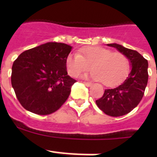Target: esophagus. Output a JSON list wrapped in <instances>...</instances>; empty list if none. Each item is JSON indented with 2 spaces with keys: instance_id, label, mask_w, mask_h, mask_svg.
I'll return each mask as SVG.
<instances>
[{
  "instance_id": "esophagus-1",
  "label": "esophagus",
  "mask_w": 157,
  "mask_h": 157,
  "mask_svg": "<svg viewBox=\"0 0 157 157\" xmlns=\"http://www.w3.org/2000/svg\"><path fill=\"white\" fill-rule=\"evenodd\" d=\"M82 83L84 84V85L86 86H92V83L87 82H82Z\"/></svg>"
}]
</instances>
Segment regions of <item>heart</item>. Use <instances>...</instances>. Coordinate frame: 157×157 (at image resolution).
<instances>
[{"label":"heart","instance_id":"heart-1","mask_svg":"<svg viewBox=\"0 0 157 157\" xmlns=\"http://www.w3.org/2000/svg\"><path fill=\"white\" fill-rule=\"evenodd\" d=\"M66 66L72 77H78L92 66L94 71L90 76L108 86L120 82L127 75L130 67L126 55L101 46L83 47L78 52L71 53L67 57Z\"/></svg>","mask_w":157,"mask_h":157}]
</instances>
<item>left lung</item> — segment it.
I'll return each mask as SVG.
<instances>
[{
    "label": "left lung",
    "mask_w": 157,
    "mask_h": 157,
    "mask_svg": "<svg viewBox=\"0 0 157 157\" xmlns=\"http://www.w3.org/2000/svg\"><path fill=\"white\" fill-rule=\"evenodd\" d=\"M127 56L131 71L117 86L105 90L102 98L96 101L98 107L108 116L118 117L127 114L138 106L148 83V61L139 52L118 44H108Z\"/></svg>",
    "instance_id": "obj_1"
}]
</instances>
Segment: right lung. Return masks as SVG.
Here are the masks:
<instances>
[{
  "label": "right lung",
  "mask_w": 157,
  "mask_h": 157,
  "mask_svg": "<svg viewBox=\"0 0 157 157\" xmlns=\"http://www.w3.org/2000/svg\"><path fill=\"white\" fill-rule=\"evenodd\" d=\"M71 48L64 43L48 42L24 51L14 61L12 86L26 110L45 116L64 104L76 82L67 71Z\"/></svg>",
  "instance_id": "obj_1"
}]
</instances>
